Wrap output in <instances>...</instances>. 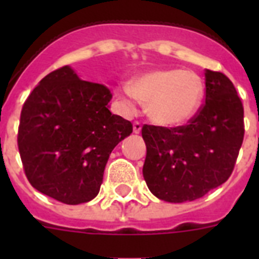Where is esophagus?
<instances>
[{"mask_svg":"<svg viewBox=\"0 0 259 259\" xmlns=\"http://www.w3.org/2000/svg\"><path fill=\"white\" fill-rule=\"evenodd\" d=\"M141 129H142V125H141V122H138V121H136L133 123V132L136 134H138L140 133V132H141Z\"/></svg>","mask_w":259,"mask_h":259,"instance_id":"34e87169","label":"esophagus"}]
</instances>
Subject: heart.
Listing matches in <instances>:
<instances>
[{
  "label": "heart",
  "instance_id": "1",
  "mask_svg": "<svg viewBox=\"0 0 259 259\" xmlns=\"http://www.w3.org/2000/svg\"><path fill=\"white\" fill-rule=\"evenodd\" d=\"M203 79L192 71L177 68L154 70L118 87V95L126 109H134L136 101L146 103V113L162 126H180L191 121L204 101Z\"/></svg>",
  "mask_w": 259,
  "mask_h": 259
}]
</instances>
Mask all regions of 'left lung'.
I'll use <instances>...</instances> for the list:
<instances>
[{
	"instance_id": "1",
	"label": "left lung",
	"mask_w": 259,
	"mask_h": 259,
	"mask_svg": "<svg viewBox=\"0 0 259 259\" xmlns=\"http://www.w3.org/2000/svg\"><path fill=\"white\" fill-rule=\"evenodd\" d=\"M205 103L188 125H144V179L154 196L169 203L196 200L233 173L245 125L243 106L225 74L205 70Z\"/></svg>"
}]
</instances>
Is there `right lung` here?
I'll list each match as a JSON object with an SVG mask.
<instances>
[{
  "label": "right lung",
  "instance_id": "add662e5",
  "mask_svg": "<svg viewBox=\"0 0 259 259\" xmlns=\"http://www.w3.org/2000/svg\"><path fill=\"white\" fill-rule=\"evenodd\" d=\"M111 93L70 66L52 71L22 106L17 144L33 188L66 204L97 196L111 150L133 132L111 114Z\"/></svg>",
  "mask_w": 259,
  "mask_h": 259
}]
</instances>
